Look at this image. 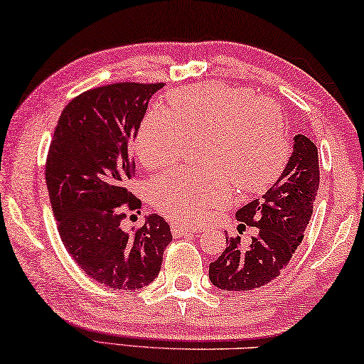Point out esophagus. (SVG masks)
<instances>
[{"instance_id":"obj_1","label":"esophagus","mask_w":364,"mask_h":364,"mask_svg":"<svg viewBox=\"0 0 364 364\" xmlns=\"http://www.w3.org/2000/svg\"><path fill=\"white\" fill-rule=\"evenodd\" d=\"M201 232V228L198 227H187V225H181V224H172L171 225V233L172 237H183V235H188V233H198Z\"/></svg>"}]
</instances>
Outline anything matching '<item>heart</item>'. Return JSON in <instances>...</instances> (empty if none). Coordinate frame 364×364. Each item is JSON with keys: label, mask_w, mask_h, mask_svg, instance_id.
Listing matches in <instances>:
<instances>
[{"label": "heart", "mask_w": 364, "mask_h": 364, "mask_svg": "<svg viewBox=\"0 0 364 364\" xmlns=\"http://www.w3.org/2000/svg\"><path fill=\"white\" fill-rule=\"evenodd\" d=\"M169 112L153 108L134 139L146 168L182 155L188 137H203L198 168H176L151 178L149 198L171 220L198 224L241 192H262L278 181L289 159L282 108L251 89L205 82L168 95Z\"/></svg>", "instance_id": "heart-1"}]
</instances>
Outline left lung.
I'll return each mask as SVG.
<instances>
[{
  "label": "left lung",
  "instance_id": "8db88e82",
  "mask_svg": "<svg viewBox=\"0 0 364 364\" xmlns=\"http://www.w3.org/2000/svg\"><path fill=\"white\" fill-rule=\"evenodd\" d=\"M320 186V164L316 145L297 134L288 164L273 187L260 200L247 203L237 211L238 232L257 227L247 247L240 237L228 238L218 260L209 264V279L224 291H251L260 288L289 264L302 243L304 232L314 213V201Z\"/></svg>",
  "mask_w": 364,
  "mask_h": 364
}]
</instances>
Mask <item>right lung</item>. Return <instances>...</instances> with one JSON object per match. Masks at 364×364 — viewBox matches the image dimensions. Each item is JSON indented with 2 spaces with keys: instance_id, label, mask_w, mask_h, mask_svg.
I'll return each mask as SVG.
<instances>
[{
  "instance_id": "1",
  "label": "right lung",
  "mask_w": 364,
  "mask_h": 364,
  "mask_svg": "<svg viewBox=\"0 0 364 364\" xmlns=\"http://www.w3.org/2000/svg\"><path fill=\"white\" fill-rule=\"evenodd\" d=\"M161 82H117L80 94L63 108L46 159V186L57 230L81 270L100 284L132 291L158 277L172 235L151 214L124 232L126 209L140 200L126 183L136 174L129 142Z\"/></svg>"
}]
</instances>
